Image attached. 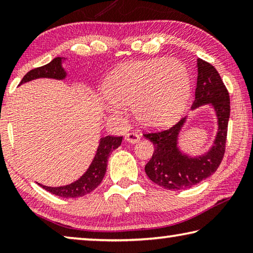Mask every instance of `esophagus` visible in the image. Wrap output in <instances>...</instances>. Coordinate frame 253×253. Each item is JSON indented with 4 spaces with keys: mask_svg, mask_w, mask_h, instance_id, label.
<instances>
[{
    "mask_svg": "<svg viewBox=\"0 0 253 253\" xmlns=\"http://www.w3.org/2000/svg\"><path fill=\"white\" fill-rule=\"evenodd\" d=\"M139 139H140L139 135L135 134V132H128V134L125 136V140H126V142L130 143V144L138 143Z\"/></svg>",
    "mask_w": 253,
    "mask_h": 253,
    "instance_id": "obj_1",
    "label": "esophagus"
}]
</instances>
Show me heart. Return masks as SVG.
Listing matches in <instances>:
<instances>
[{"mask_svg": "<svg viewBox=\"0 0 253 253\" xmlns=\"http://www.w3.org/2000/svg\"><path fill=\"white\" fill-rule=\"evenodd\" d=\"M105 109L115 116L131 105L137 121L158 127L183 113L190 97L186 67L177 59H151L123 63L105 81Z\"/></svg>", "mask_w": 253, "mask_h": 253, "instance_id": "b5f03b06", "label": "heart"}]
</instances>
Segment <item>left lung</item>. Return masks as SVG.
<instances>
[{
    "mask_svg": "<svg viewBox=\"0 0 253 253\" xmlns=\"http://www.w3.org/2000/svg\"><path fill=\"white\" fill-rule=\"evenodd\" d=\"M198 80L195 98L191 110L208 105L216 117L217 131L212 146L202 155H190L179 147V134L186 124L182 118L169 129L144 134L153 143L155 151L145 166L151 181L166 190H185L204 181L215 172L225 151L226 132L230 118L229 92L215 68L198 59Z\"/></svg>",
    "mask_w": 253,
    "mask_h": 253,
    "instance_id": "obj_1",
    "label": "left lung"
}]
</instances>
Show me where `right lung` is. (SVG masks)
Wrapping results in <instances>:
<instances>
[{
  "label": "right lung",
  "instance_id": "1",
  "mask_svg": "<svg viewBox=\"0 0 253 253\" xmlns=\"http://www.w3.org/2000/svg\"><path fill=\"white\" fill-rule=\"evenodd\" d=\"M66 59L67 58L65 57H57L54 58L52 61L49 62L48 65L36 68V69L29 71L28 74L23 77V79L21 80L20 84L39 78H50L57 80L66 79L67 71L65 70V68L62 67V62L65 61ZM122 140L123 137H101L99 139V145H98L96 155L93 157L91 164L89 165L88 169L85 170L83 176H80L74 183L57 187L45 186L42 185L40 183L38 184H39L41 187H43L44 190L50 192V193L60 196V198L74 199L89 194L101 183L102 178H104L106 174L107 161H108L110 153L113 152L114 149L121 146Z\"/></svg>",
  "mask_w": 253,
  "mask_h": 253
}]
</instances>
